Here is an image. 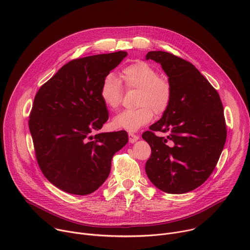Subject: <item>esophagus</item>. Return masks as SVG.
I'll use <instances>...</instances> for the list:
<instances>
[{"label": "esophagus", "mask_w": 250, "mask_h": 250, "mask_svg": "<svg viewBox=\"0 0 250 250\" xmlns=\"http://www.w3.org/2000/svg\"><path fill=\"white\" fill-rule=\"evenodd\" d=\"M128 138H129V142H130V144H133V142H135L136 140H138L139 136L136 135V134H134V133H132V132H129V133H128Z\"/></svg>", "instance_id": "34e87169"}]
</instances>
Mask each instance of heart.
<instances>
[{"label":"heart","mask_w":250,"mask_h":250,"mask_svg":"<svg viewBox=\"0 0 250 250\" xmlns=\"http://www.w3.org/2000/svg\"><path fill=\"white\" fill-rule=\"evenodd\" d=\"M121 80L126 89L137 90L135 104L138 108L126 110L117 115L113 125L118 129L135 131L148 124L156 115L163 114L172 101V85L148 63L138 61L125 67L121 72ZM100 97L111 110L121 104L123 88L120 80L113 74L104 76L100 87Z\"/></svg>","instance_id":"heart-1"}]
</instances>
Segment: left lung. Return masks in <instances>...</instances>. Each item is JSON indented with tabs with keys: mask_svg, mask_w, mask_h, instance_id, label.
I'll return each instance as SVG.
<instances>
[{
	"mask_svg": "<svg viewBox=\"0 0 250 250\" xmlns=\"http://www.w3.org/2000/svg\"><path fill=\"white\" fill-rule=\"evenodd\" d=\"M172 85L169 108L142 133L151 147L146 172L165 193L183 194L201 186L215 169L227 139L221 98L189 61L165 51H149ZM154 131L168 132L167 138Z\"/></svg>",
	"mask_w": 250,
	"mask_h": 250,
	"instance_id": "obj_1",
	"label": "left lung"
}]
</instances>
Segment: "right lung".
<instances>
[{
    "instance_id": "add662e5",
    "label": "right lung",
    "mask_w": 250,
    "mask_h": 250,
    "mask_svg": "<svg viewBox=\"0 0 250 250\" xmlns=\"http://www.w3.org/2000/svg\"><path fill=\"white\" fill-rule=\"evenodd\" d=\"M126 55L71 60L34 97L28 126L35 157L46 179L64 192H95L108 178L114 154L127 144L125 130L92 135L109 119L101 83Z\"/></svg>"
}]
</instances>
